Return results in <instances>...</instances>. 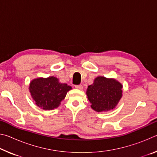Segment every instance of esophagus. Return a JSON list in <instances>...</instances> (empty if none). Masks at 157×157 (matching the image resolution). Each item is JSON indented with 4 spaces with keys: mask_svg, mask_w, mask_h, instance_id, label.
Listing matches in <instances>:
<instances>
[{
    "mask_svg": "<svg viewBox=\"0 0 157 157\" xmlns=\"http://www.w3.org/2000/svg\"><path fill=\"white\" fill-rule=\"evenodd\" d=\"M75 88L78 89H79V90H82V89H83V86H82V85L79 84V85H76L75 86Z\"/></svg>",
    "mask_w": 157,
    "mask_h": 157,
    "instance_id": "esophagus-1",
    "label": "esophagus"
}]
</instances>
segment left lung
<instances>
[{
  "label": "left lung",
  "mask_w": 157,
  "mask_h": 157,
  "mask_svg": "<svg viewBox=\"0 0 157 157\" xmlns=\"http://www.w3.org/2000/svg\"><path fill=\"white\" fill-rule=\"evenodd\" d=\"M123 85L116 79L99 76L86 90V95L93 109L107 111L116 107L123 95Z\"/></svg>",
  "instance_id": "left-lung-1"
}]
</instances>
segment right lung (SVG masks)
<instances>
[{
  "instance_id": "right-lung-1",
  "label": "right lung",
  "mask_w": 157,
  "mask_h": 157,
  "mask_svg": "<svg viewBox=\"0 0 157 157\" xmlns=\"http://www.w3.org/2000/svg\"><path fill=\"white\" fill-rule=\"evenodd\" d=\"M72 87L61 83L55 77L39 78L32 80L29 90L35 104L44 110H52L59 107L67 92Z\"/></svg>"
}]
</instances>
